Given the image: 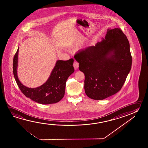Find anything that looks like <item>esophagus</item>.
I'll list each match as a JSON object with an SVG mask.
<instances>
[{
    "mask_svg": "<svg viewBox=\"0 0 148 148\" xmlns=\"http://www.w3.org/2000/svg\"><path fill=\"white\" fill-rule=\"evenodd\" d=\"M73 66L75 69H77L79 67V63H78L77 61H74L73 63Z\"/></svg>",
    "mask_w": 148,
    "mask_h": 148,
    "instance_id": "34e87169",
    "label": "esophagus"
}]
</instances>
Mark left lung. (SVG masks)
<instances>
[{
    "label": "left lung",
    "instance_id": "8db88e82",
    "mask_svg": "<svg viewBox=\"0 0 148 148\" xmlns=\"http://www.w3.org/2000/svg\"><path fill=\"white\" fill-rule=\"evenodd\" d=\"M74 58L85 74V93L95 100L119 91L132 68L130 43L120 28L107 29L101 41L79 51Z\"/></svg>",
    "mask_w": 148,
    "mask_h": 148
}]
</instances>
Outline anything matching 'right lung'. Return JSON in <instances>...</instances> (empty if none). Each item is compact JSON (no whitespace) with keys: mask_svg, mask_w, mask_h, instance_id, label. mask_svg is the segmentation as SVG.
I'll return each instance as SVG.
<instances>
[{"mask_svg":"<svg viewBox=\"0 0 148 148\" xmlns=\"http://www.w3.org/2000/svg\"><path fill=\"white\" fill-rule=\"evenodd\" d=\"M18 51L19 47L13 58V71L15 79L22 93L26 97L41 104H54L59 102L64 95L66 82L74 72L73 59L66 61H57L46 82L40 87L31 88L23 85L18 78Z\"/></svg>","mask_w":148,"mask_h":148,"instance_id":"add662e5","label":"right lung"}]
</instances>
